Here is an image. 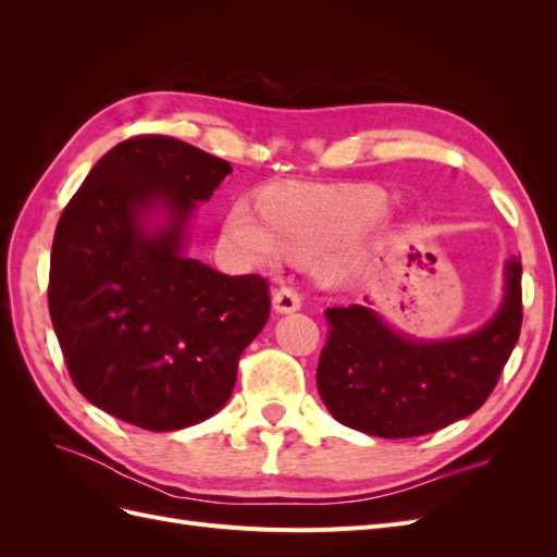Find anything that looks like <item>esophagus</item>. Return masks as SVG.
<instances>
[{
	"mask_svg": "<svg viewBox=\"0 0 557 557\" xmlns=\"http://www.w3.org/2000/svg\"><path fill=\"white\" fill-rule=\"evenodd\" d=\"M301 307V295L293 288V285H281L274 290V309L278 313H293Z\"/></svg>",
	"mask_w": 557,
	"mask_h": 557,
	"instance_id": "1",
	"label": "esophagus"
}]
</instances>
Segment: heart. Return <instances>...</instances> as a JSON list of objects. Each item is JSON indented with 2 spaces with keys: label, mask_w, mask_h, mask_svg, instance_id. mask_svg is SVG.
Segmentation results:
<instances>
[{
  "label": "heart",
  "mask_w": 557,
  "mask_h": 557,
  "mask_svg": "<svg viewBox=\"0 0 557 557\" xmlns=\"http://www.w3.org/2000/svg\"><path fill=\"white\" fill-rule=\"evenodd\" d=\"M387 213L376 188H320L288 185L267 197V207L242 197L232 205L225 237L237 256L258 267H276L285 256L315 258L327 285L356 281L367 264L360 244Z\"/></svg>",
  "instance_id": "obj_1"
}]
</instances>
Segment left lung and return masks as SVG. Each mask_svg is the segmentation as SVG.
<instances>
[{
    "label": "left lung",
    "mask_w": 557,
    "mask_h": 557,
    "mask_svg": "<svg viewBox=\"0 0 557 557\" xmlns=\"http://www.w3.org/2000/svg\"><path fill=\"white\" fill-rule=\"evenodd\" d=\"M499 311L467 336L418 342L360 305L327 309L318 393L342 425L409 440L467 418L491 397L520 336V260L507 264Z\"/></svg>",
    "instance_id": "8db88e82"
}]
</instances>
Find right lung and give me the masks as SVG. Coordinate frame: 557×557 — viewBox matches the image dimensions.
Wrapping results in <instances>:
<instances>
[{"label":"right lung","instance_id":"add662e5","mask_svg":"<svg viewBox=\"0 0 557 557\" xmlns=\"http://www.w3.org/2000/svg\"><path fill=\"white\" fill-rule=\"evenodd\" d=\"M227 160L162 134L113 146L64 207L50 250L48 311L76 391L150 432L225 407L244 348L269 318V283L185 258L195 201ZM171 215L156 231L147 213Z\"/></svg>","mask_w":557,"mask_h":557}]
</instances>
